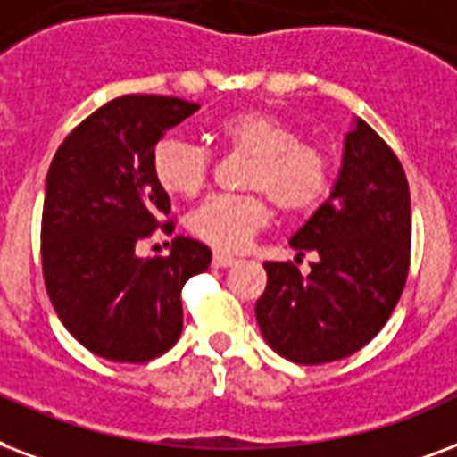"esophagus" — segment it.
<instances>
[{"label": "esophagus", "instance_id": "esophagus-1", "mask_svg": "<svg viewBox=\"0 0 457 457\" xmlns=\"http://www.w3.org/2000/svg\"><path fill=\"white\" fill-rule=\"evenodd\" d=\"M212 264H214V267H231V264H236V257H231V254H224V253H214V257H212Z\"/></svg>", "mask_w": 457, "mask_h": 457}]
</instances>
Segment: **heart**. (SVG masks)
Here are the masks:
<instances>
[{
  "label": "heart",
  "mask_w": 457,
  "mask_h": 457,
  "mask_svg": "<svg viewBox=\"0 0 457 457\" xmlns=\"http://www.w3.org/2000/svg\"><path fill=\"white\" fill-rule=\"evenodd\" d=\"M212 137L221 147L247 154L243 188L247 195H212L188 214V231L221 253H238L269 221V200L286 214H305L320 207L331 188L334 159L317 140L260 109L219 119ZM212 154L188 140L166 137L154 147L152 173L171 197L197 195L207 183Z\"/></svg>",
  "instance_id": "obj_1"
}]
</instances>
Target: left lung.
<instances>
[{"instance_id": "obj_1", "label": "left lung", "mask_w": 457, "mask_h": 457, "mask_svg": "<svg viewBox=\"0 0 457 457\" xmlns=\"http://www.w3.org/2000/svg\"><path fill=\"white\" fill-rule=\"evenodd\" d=\"M410 188L401 162L357 119L345 136L334 190L291 238L314 254L303 277L293 262H267L254 317L269 348L298 364L343 360L372 341L401 300L410 267Z\"/></svg>"}]
</instances>
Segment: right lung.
Wrapping results in <instances>:
<instances>
[{
	"instance_id": "1",
	"label": "right lung",
	"mask_w": 457,
	"mask_h": 457,
	"mask_svg": "<svg viewBox=\"0 0 457 457\" xmlns=\"http://www.w3.org/2000/svg\"><path fill=\"white\" fill-rule=\"evenodd\" d=\"M200 104L123 95L102 104L59 145L42 207V274L62 324L112 362H150L179 341L180 291L210 267L212 250L176 236L166 257H137L171 203L152 173L166 130Z\"/></svg>"
}]
</instances>
